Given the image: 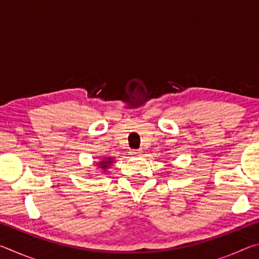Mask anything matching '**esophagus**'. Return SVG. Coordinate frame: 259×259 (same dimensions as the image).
Instances as JSON below:
<instances>
[{
	"mask_svg": "<svg viewBox=\"0 0 259 259\" xmlns=\"http://www.w3.org/2000/svg\"><path fill=\"white\" fill-rule=\"evenodd\" d=\"M143 153L142 150H136V151H133L131 152V155H140Z\"/></svg>",
	"mask_w": 259,
	"mask_h": 259,
	"instance_id": "34e87169",
	"label": "esophagus"
}]
</instances>
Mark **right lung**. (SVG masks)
Wrapping results in <instances>:
<instances>
[{"instance_id":"right-lung-1","label":"right lung","mask_w":259,"mask_h":259,"mask_svg":"<svg viewBox=\"0 0 259 259\" xmlns=\"http://www.w3.org/2000/svg\"><path fill=\"white\" fill-rule=\"evenodd\" d=\"M112 163H113V161H112L111 157H107V159H105V160L99 162V168L103 169V170H106Z\"/></svg>"}]
</instances>
